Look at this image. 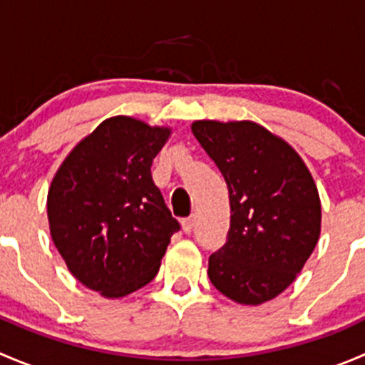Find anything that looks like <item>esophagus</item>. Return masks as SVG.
<instances>
[{
    "label": "esophagus",
    "instance_id": "esophagus-1",
    "mask_svg": "<svg viewBox=\"0 0 365 365\" xmlns=\"http://www.w3.org/2000/svg\"><path fill=\"white\" fill-rule=\"evenodd\" d=\"M194 222H196V219H194L192 215H190V217H187V219H183V220H182L183 231H185L187 235H190V233H192V230H194Z\"/></svg>",
    "mask_w": 365,
    "mask_h": 365
}]
</instances>
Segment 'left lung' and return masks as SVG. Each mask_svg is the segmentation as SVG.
<instances>
[{"label":"left lung","instance_id":"obj_1","mask_svg":"<svg viewBox=\"0 0 365 365\" xmlns=\"http://www.w3.org/2000/svg\"><path fill=\"white\" fill-rule=\"evenodd\" d=\"M192 132L230 190V231L208 257L210 281L238 304L272 300L318 244L314 180L288 143L252 121H194Z\"/></svg>","mask_w":365,"mask_h":365}]
</instances>
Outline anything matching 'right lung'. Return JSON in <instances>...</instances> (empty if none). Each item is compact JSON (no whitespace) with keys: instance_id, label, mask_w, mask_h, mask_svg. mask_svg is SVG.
Returning a JSON list of instances; mask_svg holds the SVG:
<instances>
[{"instance_id":"add662e5","label":"right lung","mask_w":365,"mask_h":365,"mask_svg":"<svg viewBox=\"0 0 365 365\" xmlns=\"http://www.w3.org/2000/svg\"><path fill=\"white\" fill-rule=\"evenodd\" d=\"M169 128L102 121L70 152L49 194L51 237L73 277L108 298L148 284L180 222L153 183Z\"/></svg>"}]
</instances>
